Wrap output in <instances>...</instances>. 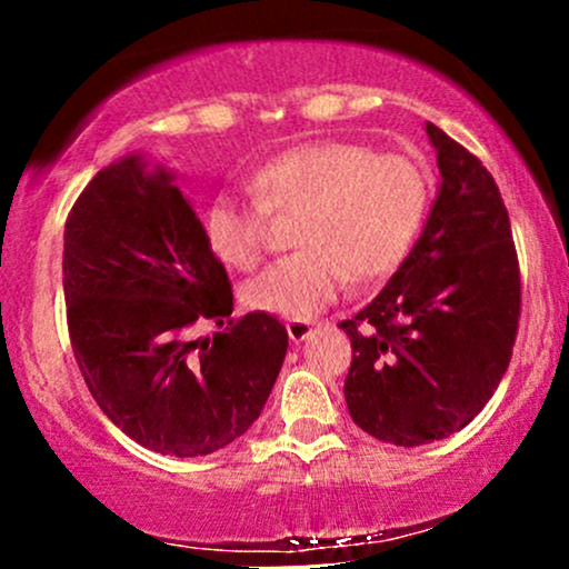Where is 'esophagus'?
Instances as JSON below:
<instances>
[{"instance_id": "1", "label": "esophagus", "mask_w": 569, "mask_h": 569, "mask_svg": "<svg viewBox=\"0 0 569 569\" xmlns=\"http://www.w3.org/2000/svg\"><path fill=\"white\" fill-rule=\"evenodd\" d=\"M286 331H289L291 342H305V339L312 335V323L310 321H289L286 323Z\"/></svg>"}]
</instances>
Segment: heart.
I'll return each instance as SVG.
<instances>
[{
    "instance_id": "heart-1",
    "label": "heart",
    "mask_w": 569,
    "mask_h": 569,
    "mask_svg": "<svg viewBox=\"0 0 569 569\" xmlns=\"http://www.w3.org/2000/svg\"><path fill=\"white\" fill-rule=\"evenodd\" d=\"M253 202L217 194L202 211L208 251L248 272L264 257L267 217H297L289 259L243 286L251 310L305 321L348 280L393 272L415 243L428 208V179L415 160L352 141H305L246 176Z\"/></svg>"
}]
</instances>
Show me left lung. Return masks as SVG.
Wrapping results in <instances>:
<instances>
[{"label":"left lung","mask_w":569,"mask_h":569,"mask_svg":"<svg viewBox=\"0 0 569 569\" xmlns=\"http://www.w3.org/2000/svg\"><path fill=\"white\" fill-rule=\"evenodd\" d=\"M441 184L396 276L339 329L352 361L345 401L358 428L396 447L457 433L511 363L521 280L506 202L476 154L428 122Z\"/></svg>","instance_id":"8db88e82"}]
</instances>
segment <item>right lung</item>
I'll return each instance as SVG.
<instances>
[{
	"mask_svg": "<svg viewBox=\"0 0 569 569\" xmlns=\"http://www.w3.org/2000/svg\"><path fill=\"white\" fill-rule=\"evenodd\" d=\"M71 350L90 396L160 455L227 447L262 415L289 335L276 316L232 318V286L189 200L139 154L93 176L63 230ZM198 320L220 326L188 342Z\"/></svg>",
	"mask_w": 569,
	"mask_h": 569,
	"instance_id": "right-lung-1",
	"label": "right lung"
}]
</instances>
